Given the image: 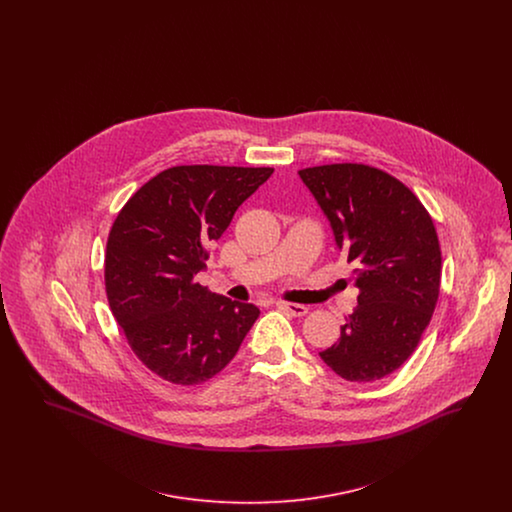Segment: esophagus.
I'll return each instance as SVG.
<instances>
[{"mask_svg": "<svg viewBox=\"0 0 512 512\" xmlns=\"http://www.w3.org/2000/svg\"><path fill=\"white\" fill-rule=\"evenodd\" d=\"M276 307L290 313L293 317H305L309 313V307L299 305V303H290V301H276Z\"/></svg>", "mask_w": 512, "mask_h": 512, "instance_id": "34e87169", "label": "esophagus"}]
</instances>
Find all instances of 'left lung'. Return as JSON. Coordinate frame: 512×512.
<instances>
[{
  "label": "left lung",
  "mask_w": 512,
  "mask_h": 512,
  "mask_svg": "<svg viewBox=\"0 0 512 512\" xmlns=\"http://www.w3.org/2000/svg\"><path fill=\"white\" fill-rule=\"evenodd\" d=\"M355 270L357 307L320 359L347 382H374L403 365L439 297L441 249L434 220L395 176L363 163L299 171Z\"/></svg>",
  "instance_id": "1"
}]
</instances>
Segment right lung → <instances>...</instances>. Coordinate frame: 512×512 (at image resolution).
I'll return each mask as SVG.
<instances>
[{
  "mask_svg": "<svg viewBox=\"0 0 512 512\" xmlns=\"http://www.w3.org/2000/svg\"><path fill=\"white\" fill-rule=\"evenodd\" d=\"M270 167L180 165L132 195L111 226L105 292L134 355L176 386L211 380L238 353L259 317L195 282L211 244Z\"/></svg>",
  "mask_w": 512,
  "mask_h": 512,
  "instance_id": "1",
  "label": "right lung"
}]
</instances>
